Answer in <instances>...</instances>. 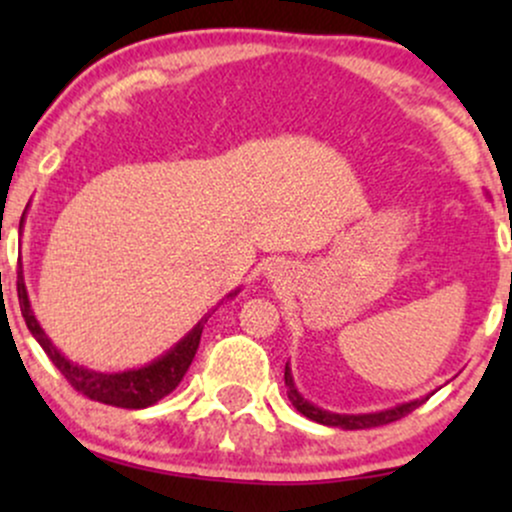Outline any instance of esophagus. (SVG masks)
I'll list each match as a JSON object with an SVG mask.
<instances>
[{"label":"esophagus","instance_id":"esophagus-1","mask_svg":"<svg viewBox=\"0 0 512 512\" xmlns=\"http://www.w3.org/2000/svg\"><path fill=\"white\" fill-rule=\"evenodd\" d=\"M284 274V269H281V264H274L272 269H269V276H272V279H276V276H281Z\"/></svg>","mask_w":512,"mask_h":512}]
</instances>
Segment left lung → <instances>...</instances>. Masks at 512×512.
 Wrapping results in <instances>:
<instances>
[{
    "label": "left lung",
    "instance_id": "left-lung-1",
    "mask_svg": "<svg viewBox=\"0 0 512 512\" xmlns=\"http://www.w3.org/2000/svg\"><path fill=\"white\" fill-rule=\"evenodd\" d=\"M284 383H286V390H289V399L291 404L301 411L303 416H308L310 421H317V424L322 426H334V428H344V431H356V428H373V426H385V424H392V421L402 419V416H407L414 411L416 407H421V404L426 402L428 397H421V399H411V402H404V404H397V407L392 409H383V411H370V414H334V411H327V409H320L315 407L313 402H308L301 392H298L296 383H293V373L289 368V363H286L284 368Z\"/></svg>",
    "mask_w": 512,
    "mask_h": 512
}]
</instances>
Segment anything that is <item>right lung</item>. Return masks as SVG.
Returning a JSON list of instances; mask_svg holds the SVG:
<instances>
[{"mask_svg":"<svg viewBox=\"0 0 512 512\" xmlns=\"http://www.w3.org/2000/svg\"><path fill=\"white\" fill-rule=\"evenodd\" d=\"M16 291H19L21 315L23 320H26L28 330H31L35 342L43 346V351L50 356V361L55 363L57 370L67 378V383L72 385L76 392L86 395L88 399H96V402L113 404V407H122V409L151 407V404H156L158 399L170 395V392L180 385V380L185 378L187 368H190L192 358H195L199 349L204 322L209 320V313H207L190 332L185 334V337L180 339L178 344L170 346L166 354L154 358V361L146 363V366L117 370V373H105V370H93L69 361V358L50 342V337L45 334L43 327H40V322L35 320L33 315L31 301H28L26 279H23V269H19ZM238 293L240 289L231 291L226 298H236Z\"/></svg>","mask_w":512,"mask_h":512,"instance_id":"1","label":"right lung"}]
</instances>
